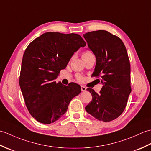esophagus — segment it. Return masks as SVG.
Returning <instances> with one entry per match:
<instances>
[{
    "label": "esophagus",
    "mask_w": 151,
    "mask_h": 151,
    "mask_svg": "<svg viewBox=\"0 0 151 151\" xmlns=\"http://www.w3.org/2000/svg\"><path fill=\"white\" fill-rule=\"evenodd\" d=\"M81 91H86V88L84 86H81Z\"/></svg>",
    "instance_id": "esophagus-1"
}]
</instances>
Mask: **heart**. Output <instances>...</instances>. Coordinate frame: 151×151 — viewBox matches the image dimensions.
Masks as SVG:
<instances>
[{
  "label": "heart",
  "instance_id": "heart-1",
  "mask_svg": "<svg viewBox=\"0 0 151 151\" xmlns=\"http://www.w3.org/2000/svg\"><path fill=\"white\" fill-rule=\"evenodd\" d=\"M93 54L90 50H86L84 51V52L82 54V58H86V57H88V56H93ZM77 79L79 81H82V76H78Z\"/></svg>",
  "mask_w": 151,
  "mask_h": 151
}]
</instances>
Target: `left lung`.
Masks as SVG:
<instances>
[{"label":"left lung","mask_w":151,"mask_h":151,"mask_svg":"<svg viewBox=\"0 0 151 151\" xmlns=\"http://www.w3.org/2000/svg\"><path fill=\"white\" fill-rule=\"evenodd\" d=\"M84 37L97 60L93 76L103 84L99 94L87 89L92 101L85 109L99 121H111L123 113L132 91L126 47L119 37L106 30L89 32Z\"/></svg>","instance_id":"obj_1"}]
</instances>
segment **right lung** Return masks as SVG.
Masks as SVG:
<instances>
[{
    "instance_id": "right-lung-1",
    "label": "right lung",
    "mask_w": 151,
    "mask_h": 151,
    "mask_svg": "<svg viewBox=\"0 0 151 151\" xmlns=\"http://www.w3.org/2000/svg\"><path fill=\"white\" fill-rule=\"evenodd\" d=\"M86 43L76 34L46 32L28 45L22 57L19 85L25 104L40 123L50 124L65 113L81 86L56 82L73 54Z\"/></svg>"
}]
</instances>
